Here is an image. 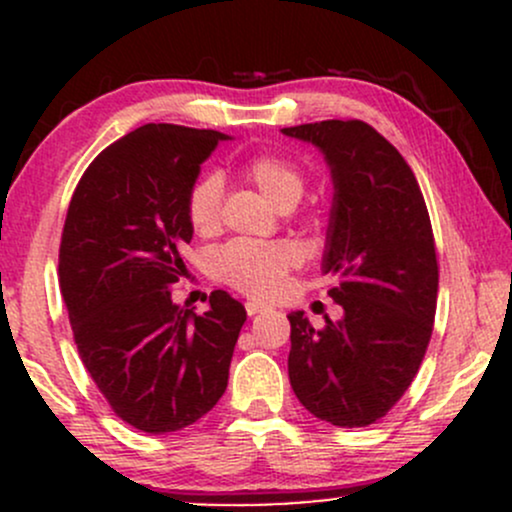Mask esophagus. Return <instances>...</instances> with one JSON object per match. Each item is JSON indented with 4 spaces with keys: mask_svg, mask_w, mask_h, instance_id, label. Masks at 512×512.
Returning <instances> with one entry per match:
<instances>
[{
    "mask_svg": "<svg viewBox=\"0 0 512 512\" xmlns=\"http://www.w3.org/2000/svg\"><path fill=\"white\" fill-rule=\"evenodd\" d=\"M245 310H248V315L252 317V315L264 313V310H267V305L260 303V301H248V303H245Z\"/></svg>",
    "mask_w": 512,
    "mask_h": 512,
    "instance_id": "1",
    "label": "esophagus"
}]
</instances>
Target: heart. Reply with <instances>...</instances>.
Segmentation results:
<instances>
[{"label": "heart", "mask_w": 512, "mask_h": 512, "mask_svg": "<svg viewBox=\"0 0 512 512\" xmlns=\"http://www.w3.org/2000/svg\"><path fill=\"white\" fill-rule=\"evenodd\" d=\"M243 175L274 207L291 209L305 190V175L296 163L279 154L250 156L240 166ZM221 180L202 175L187 195V221L199 236L219 228ZM301 260V252L289 240H231L214 250L209 269L214 279L255 298H269L279 291L281 281Z\"/></svg>", "instance_id": "heart-1"}]
</instances>
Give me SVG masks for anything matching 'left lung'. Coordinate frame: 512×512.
<instances>
[{"label": "left lung", "mask_w": 512, "mask_h": 512, "mask_svg": "<svg viewBox=\"0 0 512 512\" xmlns=\"http://www.w3.org/2000/svg\"><path fill=\"white\" fill-rule=\"evenodd\" d=\"M313 144L332 175L322 274L342 320L289 315V380L298 402L334 426H368L407 392L424 361L438 262L424 195L402 154L361 120L284 127Z\"/></svg>", "instance_id": "obj_1"}]
</instances>
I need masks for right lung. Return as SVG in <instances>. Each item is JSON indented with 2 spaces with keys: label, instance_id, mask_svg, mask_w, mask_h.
I'll return each instance as SVG.
<instances>
[{
  "label": "right lung",
  "instance_id": "1",
  "mask_svg": "<svg viewBox=\"0 0 512 512\" xmlns=\"http://www.w3.org/2000/svg\"><path fill=\"white\" fill-rule=\"evenodd\" d=\"M226 139L151 122L101 151L69 202L60 284L76 349L115 414L144 433L180 431L214 409L248 317L226 291L204 315L170 298L195 233L187 195Z\"/></svg>",
  "mask_w": 512,
  "mask_h": 512
}]
</instances>
